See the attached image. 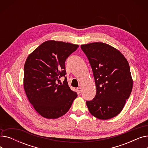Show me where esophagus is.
Wrapping results in <instances>:
<instances>
[{
    "label": "esophagus",
    "mask_w": 148,
    "mask_h": 148,
    "mask_svg": "<svg viewBox=\"0 0 148 148\" xmlns=\"http://www.w3.org/2000/svg\"><path fill=\"white\" fill-rule=\"evenodd\" d=\"M77 92H78L79 93H80L81 92H82V87H79V88H77Z\"/></svg>",
    "instance_id": "34e87169"
}]
</instances>
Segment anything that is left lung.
<instances>
[{
	"label": "left lung",
	"instance_id": "left-lung-1",
	"mask_svg": "<svg viewBox=\"0 0 148 148\" xmlns=\"http://www.w3.org/2000/svg\"><path fill=\"white\" fill-rule=\"evenodd\" d=\"M92 69L97 94L86 101L90 113L102 120L119 114L133 89L129 64L121 52L103 42L81 45Z\"/></svg>",
	"mask_w": 148,
	"mask_h": 148
}]
</instances>
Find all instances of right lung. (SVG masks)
<instances>
[{
	"label": "right lung",
	"mask_w": 148,
	"mask_h": 148,
	"mask_svg": "<svg viewBox=\"0 0 148 148\" xmlns=\"http://www.w3.org/2000/svg\"><path fill=\"white\" fill-rule=\"evenodd\" d=\"M79 45L49 40L27 56L24 66L23 86L34 109L47 119H57L68 112L77 98L65 77V62ZM60 83L59 84V83Z\"/></svg>",
	"instance_id": "right-lung-1"
}]
</instances>
